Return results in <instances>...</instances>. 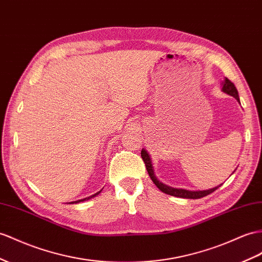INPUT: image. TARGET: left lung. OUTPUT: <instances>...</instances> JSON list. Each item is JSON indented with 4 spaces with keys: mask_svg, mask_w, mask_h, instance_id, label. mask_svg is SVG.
<instances>
[{
    "mask_svg": "<svg viewBox=\"0 0 262 262\" xmlns=\"http://www.w3.org/2000/svg\"><path fill=\"white\" fill-rule=\"evenodd\" d=\"M223 91L225 93H227L228 95L233 96L239 102L238 91L236 89V86H234V84L231 82L230 79H228V78L225 79V82L223 83ZM142 158L146 165V169H147V171H148V175H149L150 179L152 180V183L158 187L159 190H162L163 192L167 193V195H170L173 197H179V198H187V199H198V198H203L207 195H209V193L213 192L214 190L218 189L220 187V186H218V187H214V188H212V189L203 190V191H200V190L199 191H190V190H186V189L172 188V187H169L163 183H160L159 180L155 177V173H154V170H152L150 157L148 155V152H147L145 149H142Z\"/></svg>",
    "mask_w": 262,
    "mask_h": 262,
    "instance_id": "left-lung-1",
    "label": "left lung"
}]
</instances>
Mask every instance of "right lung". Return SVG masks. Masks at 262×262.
<instances>
[{
  "instance_id": "1",
  "label": "right lung",
  "mask_w": 262,
  "mask_h": 262,
  "mask_svg": "<svg viewBox=\"0 0 262 262\" xmlns=\"http://www.w3.org/2000/svg\"><path fill=\"white\" fill-rule=\"evenodd\" d=\"M100 191H98V192H96L95 193V195H93V196H91V197H89V198H85V199H80V200H77V201H74V203H71V204H78V203H80V201H84V200H89V199H91V198H93V197H95L96 195H98V193H99Z\"/></svg>"
}]
</instances>
